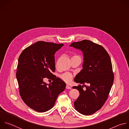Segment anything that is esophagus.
<instances>
[{
    "label": "esophagus",
    "instance_id": "esophagus-1",
    "mask_svg": "<svg viewBox=\"0 0 129 129\" xmlns=\"http://www.w3.org/2000/svg\"><path fill=\"white\" fill-rule=\"evenodd\" d=\"M66 88L67 89H71V88L70 86H69L68 85H66Z\"/></svg>",
    "mask_w": 129,
    "mask_h": 129
}]
</instances>
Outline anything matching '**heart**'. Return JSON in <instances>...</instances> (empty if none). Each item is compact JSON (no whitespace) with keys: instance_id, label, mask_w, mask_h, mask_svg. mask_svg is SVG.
I'll use <instances>...</instances> for the list:
<instances>
[{"instance_id":"heart-1","label":"heart","mask_w":129,"mask_h":129,"mask_svg":"<svg viewBox=\"0 0 129 129\" xmlns=\"http://www.w3.org/2000/svg\"><path fill=\"white\" fill-rule=\"evenodd\" d=\"M73 57H79L78 55H74L72 58H73ZM72 77H73L72 75L70 73H69V72H66V73H63L60 75V78L63 80H64V81H65L66 82H70L72 80Z\"/></svg>"}]
</instances>
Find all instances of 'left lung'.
Wrapping results in <instances>:
<instances>
[{"mask_svg": "<svg viewBox=\"0 0 129 129\" xmlns=\"http://www.w3.org/2000/svg\"><path fill=\"white\" fill-rule=\"evenodd\" d=\"M70 46L80 50L84 56L83 69L74 80L83 85L72 87L80 93L74 107L83 115H90L99 110L108 98L114 80L111 59L102 46L89 40L74 42Z\"/></svg>", "mask_w": 129, "mask_h": 129, "instance_id": "1", "label": "left lung"}]
</instances>
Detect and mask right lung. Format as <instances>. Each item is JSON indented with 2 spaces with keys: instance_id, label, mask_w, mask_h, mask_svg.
Masks as SVG:
<instances>
[{
  "instance_id": "obj_1",
  "label": "right lung",
  "mask_w": 129,
  "mask_h": 129,
  "mask_svg": "<svg viewBox=\"0 0 129 129\" xmlns=\"http://www.w3.org/2000/svg\"><path fill=\"white\" fill-rule=\"evenodd\" d=\"M64 45L39 41L25 49L18 59L16 77L19 93L31 109L44 112L54 105L66 83L53 74L55 71V54ZM45 78L53 81L49 86Z\"/></svg>"
}]
</instances>
